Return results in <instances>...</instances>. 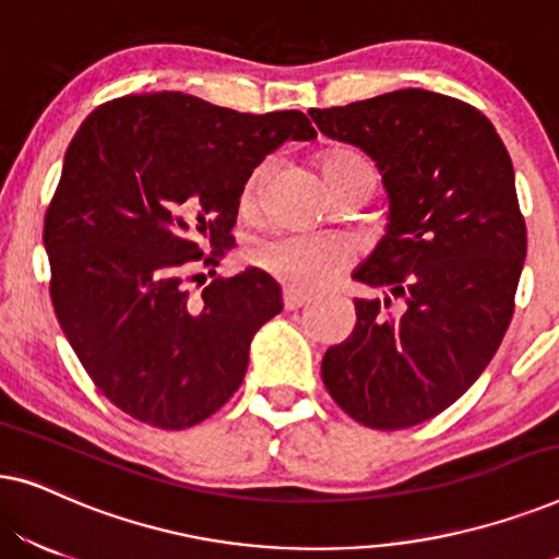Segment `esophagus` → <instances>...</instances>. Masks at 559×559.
<instances>
[{
	"label": "esophagus",
	"mask_w": 559,
	"mask_h": 559,
	"mask_svg": "<svg viewBox=\"0 0 559 559\" xmlns=\"http://www.w3.org/2000/svg\"><path fill=\"white\" fill-rule=\"evenodd\" d=\"M282 302H285L287 312H293V310H300L302 305H308L310 297H305L300 293H293V289H285V295H282Z\"/></svg>",
	"instance_id": "1"
}]
</instances>
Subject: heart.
<instances>
[{"mask_svg": "<svg viewBox=\"0 0 559 559\" xmlns=\"http://www.w3.org/2000/svg\"><path fill=\"white\" fill-rule=\"evenodd\" d=\"M318 167L333 195L356 180H371L377 186V170L369 159L350 150H325L318 159ZM262 186L264 167H257L241 186V211L254 209ZM348 247L333 239H320V236H272L254 243L249 251L251 266L270 274L293 293H316L348 264Z\"/></svg>", "mask_w": 559, "mask_h": 559, "instance_id": "b5f03b06", "label": "heart"}]
</instances>
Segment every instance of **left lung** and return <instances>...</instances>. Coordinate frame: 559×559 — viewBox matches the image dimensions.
Returning a JSON list of instances; mask_svg holds the SVG:
<instances>
[{
    "mask_svg": "<svg viewBox=\"0 0 559 559\" xmlns=\"http://www.w3.org/2000/svg\"><path fill=\"white\" fill-rule=\"evenodd\" d=\"M320 132L377 163L389 224L354 280L356 328L323 356L335 404L373 430H404L468 392L514 316L526 257L514 165L476 106L402 88L310 109ZM401 310L392 313L391 297Z\"/></svg>",
    "mask_w": 559,
    "mask_h": 559,
    "instance_id": "left-lung-1",
    "label": "left lung"
}]
</instances>
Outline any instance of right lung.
<instances>
[{"label": "right lung", "mask_w": 559, "mask_h": 559, "mask_svg": "<svg viewBox=\"0 0 559 559\" xmlns=\"http://www.w3.org/2000/svg\"><path fill=\"white\" fill-rule=\"evenodd\" d=\"M316 136L302 111L241 114L180 91L114 98L79 127L45 213L50 300L98 392L129 417L186 430L241 386L282 289L257 266L198 297L190 282L231 249L249 173Z\"/></svg>", "instance_id": "right-lung-1"}]
</instances>
